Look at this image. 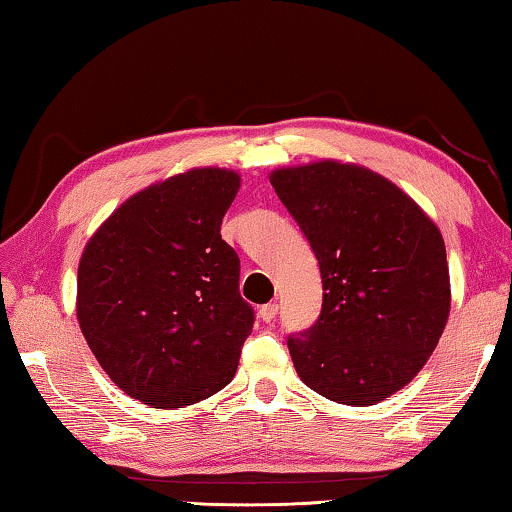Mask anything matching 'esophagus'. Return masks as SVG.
<instances>
[{"instance_id":"obj_1","label":"esophagus","mask_w":512,"mask_h":512,"mask_svg":"<svg viewBox=\"0 0 512 512\" xmlns=\"http://www.w3.org/2000/svg\"><path fill=\"white\" fill-rule=\"evenodd\" d=\"M277 316V305L275 302H268V305H264L262 309H259V318L264 320V323H273Z\"/></svg>"}]
</instances>
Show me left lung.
I'll return each instance as SVG.
<instances>
[{"label": "left lung", "mask_w": 512, "mask_h": 512, "mask_svg": "<svg viewBox=\"0 0 512 512\" xmlns=\"http://www.w3.org/2000/svg\"><path fill=\"white\" fill-rule=\"evenodd\" d=\"M271 185L323 277L318 320L287 341L298 377L339 404L386 400L418 375L447 325L443 235L411 196L359 164L275 169Z\"/></svg>", "instance_id": "left-lung-1"}]
</instances>
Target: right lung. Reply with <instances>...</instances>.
I'll use <instances>...</instances> for the list:
<instances>
[{
  "mask_svg": "<svg viewBox=\"0 0 512 512\" xmlns=\"http://www.w3.org/2000/svg\"><path fill=\"white\" fill-rule=\"evenodd\" d=\"M239 173L189 169L142 189L85 246L76 318L115 384L153 409H183L235 377L253 307L221 221Z\"/></svg>",
  "mask_w": 512,
  "mask_h": 512,
  "instance_id": "right-lung-1",
  "label": "right lung"
}]
</instances>
